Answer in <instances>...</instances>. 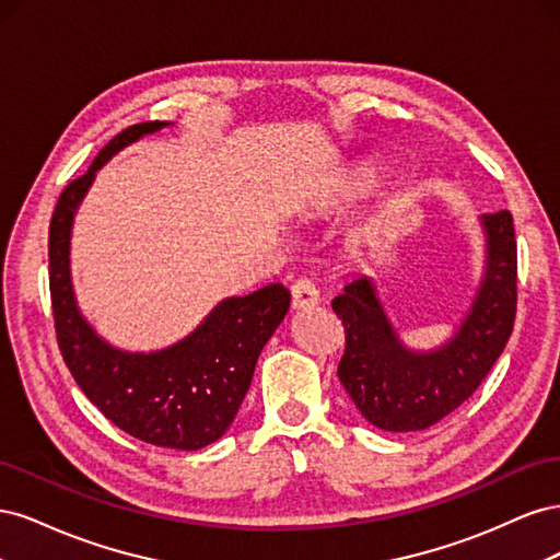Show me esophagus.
Listing matches in <instances>:
<instances>
[{
	"label": "esophagus",
	"mask_w": 560,
	"mask_h": 560,
	"mask_svg": "<svg viewBox=\"0 0 560 560\" xmlns=\"http://www.w3.org/2000/svg\"><path fill=\"white\" fill-rule=\"evenodd\" d=\"M319 294L311 280H296L292 284V311H308L317 306Z\"/></svg>",
	"instance_id": "obj_1"
}]
</instances>
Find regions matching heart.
I'll return each mask as SVG.
<instances>
[{"mask_svg":"<svg viewBox=\"0 0 560 560\" xmlns=\"http://www.w3.org/2000/svg\"><path fill=\"white\" fill-rule=\"evenodd\" d=\"M374 186V171L366 165L348 167L346 173L336 175L331 182L322 186L313 200V214L319 219L334 217L348 210L352 202H358Z\"/></svg>","mask_w":560,"mask_h":560,"instance_id":"heart-1","label":"heart"}]
</instances>
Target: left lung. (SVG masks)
<instances>
[{
  "label": "left lung",
  "instance_id": "1",
  "mask_svg": "<svg viewBox=\"0 0 560 560\" xmlns=\"http://www.w3.org/2000/svg\"><path fill=\"white\" fill-rule=\"evenodd\" d=\"M479 222L486 235L483 276L467 315L444 346H404L376 282L366 276L331 301L346 329L338 378L371 425L385 432L432 428L474 395L510 341L516 317L514 219L500 210L481 214Z\"/></svg>",
  "mask_w": 560,
  "mask_h": 560
}]
</instances>
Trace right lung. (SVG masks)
Instances as JSON below:
<instances>
[{"label":"right lung","mask_w":560,"mask_h":560,"mask_svg":"<svg viewBox=\"0 0 560 560\" xmlns=\"http://www.w3.org/2000/svg\"><path fill=\"white\" fill-rule=\"evenodd\" d=\"M165 126L171 124L147 121L118 132L89 173L65 186L48 229V282L62 360L83 395L140 442L198 451L231 428L292 294L273 282L247 296H229L182 341L154 352H130L107 343L81 315L70 273L74 214L95 173L118 151Z\"/></svg>","instance_id":"obj_1"}]
</instances>
